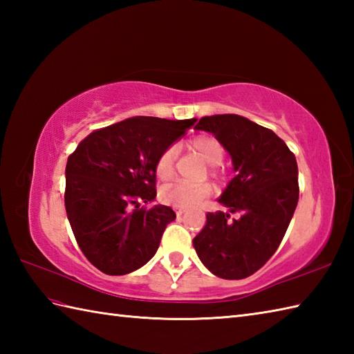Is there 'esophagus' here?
<instances>
[{
  "mask_svg": "<svg viewBox=\"0 0 354 354\" xmlns=\"http://www.w3.org/2000/svg\"><path fill=\"white\" fill-rule=\"evenodd\" d=\"M184 214H185V209H183V208L176 209V216H178V217H181V216H184Z\"/></svg>",
  "mask_w": 354,
  "mask_h": 354,
  "instance_id": "1",
  "label": "esophagus"
}]
</instances>
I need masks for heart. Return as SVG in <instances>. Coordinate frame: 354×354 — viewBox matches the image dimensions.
I'll list each match as a JSON object with an SVG mask.
<instances>
[{
  "instance_id": "1",
  "label": "heart",
  "mask_w": 354,
  "mask_h": 354,
  "mask_svg": "<svg viewBox=\"0 0 354 354\" xmlns=\"http://www.w3.org/2000/svg\"><path fill=\"white\" fill-rule=\"evenodd\" d=\"M192 147L202 160L209 165H219L225 156V149L222 142L212 137V135H199L192 140ZM173 161H175V147H167L156 158L155 175L165 181L173 175ZM213 189L209 184H189V183H173L164 185L160 192V198L164 204L175 208H196L202 202L207 201Z\"/></svg>"
}]
</instances>
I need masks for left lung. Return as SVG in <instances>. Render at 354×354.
<instances>
[{"label": "left lung", "instance_id": "1", "mask_svg": "<svg viewBox=\"0 0 354 354\" xmlns=\"http://www.w3.org/2000/svg\"><path fill=\"white\" fill-rule=\"evenodd\" d=\"M194 129L222 142L236 176L217 199L225 212L207 214L193 246L209 272L242 280L272 257L289 227L299 194L295 155L272 131L236 114L202 117Z\"/></svg>", "mask_w": 354, "mask_h": 354}]
</instances>
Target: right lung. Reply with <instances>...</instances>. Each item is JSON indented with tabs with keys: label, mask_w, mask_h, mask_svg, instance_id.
<instances>
[{
	"label": "right lung",
	"mask_w": 354,
	"mask_h": 354,
	"mask_svg": "<svg viewBox=\"0 0 354 354\" xmlns=\"http://www.w3.org/2000/svg\"><path fill=\"white\" fill-rule=\"evenodd\" d=\"M196 118L133 117L89 133L65 167V209L85 257L108 275H124L153 257L175 221L156 198L155 162Z\"/></svg>",
	"instance_id": "obj_1"
}]
</instances>
